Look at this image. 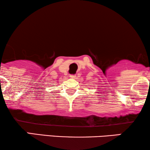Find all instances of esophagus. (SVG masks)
<instances>
[{
  "mask_svg": "<svg viewBox=\"0 0 150 150\" xmlns=\"http://www.w3.org/2000/svg\"><path fill=\"white\" fill-rule=\"evenodd\" d=\"M69 77L71 78V79H75V78L76 77V75H73V74H71V75L69 76Z\"/></svg>",
  "mask_w": 150,
  "mask_h": 150,
  "instance_id": "34e87169",
  "label": "esophagus"
}]
</instances>
